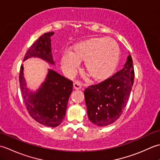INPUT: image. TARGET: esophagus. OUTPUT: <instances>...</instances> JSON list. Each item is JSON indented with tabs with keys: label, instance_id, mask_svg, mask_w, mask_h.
<instances>
[{
	"label": "esophagus",
	"instance_id": "1",
	"mask_svg": "<svg viewBox=\"0 0 160 160\" xmlns=\"http://www.w3.org/2000/svg\"><path fill=\"white\" fill-rule=\"evenodd\" d=\"M73 88L75 89H80L81 88H82V84H81L80 82H79V81H76L73 83Z\"/></svg>",
	"mask_w": 160,
	"mask_h": 160
}]
</instances>
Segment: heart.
I'll return each instance as SVG.
<instances>
[{
  "mask_svg": "<svg viewBox=\"0 0 160 160\" xmlns=\"http://www.w3.org/2000/svg\"><path fill=\"white\" fill-rule=\"evenodd\" d=\"M120 59V49L113 40L91 38L76 44L72 52H65L61 64L65 73L73 74L84 60V69L96 81L107 80L113 73Z\"/></svg>",
  "mask_w": 160,
  "mask_h": 160,
  "instance_id": "1",
  "label": "heart"
}]
</instances>
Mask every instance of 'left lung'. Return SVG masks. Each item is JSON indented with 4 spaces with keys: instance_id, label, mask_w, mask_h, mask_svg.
<instances>
[{
    "instance_id": "left-lung-1",
    "label": "left lung",
    "mask_w": 160,
    "mask_h": 160,
    "mask_svg": "<svg viewBox=\"0 0 160 160\" xmlns=\"http://www.w3.org/2000/svg\"><path fill=\"white\" fill-rule=\"evenodd\" d=\"M134 75L132 59L129 55L123 69L103 82L87 88L84 93L90 122L104 127L120 117L130 96Z\"/></svg>"
}]
</instances>
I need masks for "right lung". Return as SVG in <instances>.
Instances as JSON below:
<instances>
[{
    "label": "right lung",
    "mask_w": 160,
    "mask_h": 160,
    "mask_svg": "<svg viewBox=\"0 0 160 160\" xmlns=\"http://www.w3.org/2000/svg\"><path fill=\"white\" fill-rule=\"evenodd\" d=\"M53 34V32H49L40 36L29 47L23 61L31 57H38L50 64H55L51 48V36ZM19 82L24 103L33 120L50 127H56L62 123L73 90L72 81L49 69L45 82L38 91L33 93L26 87L22 64Z\"/></svg>",
    "instance_id": "add662e5"
}]
</instances>
